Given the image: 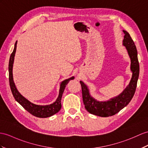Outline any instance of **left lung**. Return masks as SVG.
I'll use <instances>...</instances> for the list:
<instances>
[{
	"instance_id": "left-lung-1",
	"label": "left lung",
	"mask_w": 148,
	"mask_h": 148,
	"mask_svg": "<svg viewBox=\"0 0 148 148\" xmlns=\"http://www.w3.org/2000/svg\"><path fill=\"white\" fill-rule=\"evenodd\" d=\"M123 45L125 46L131 58V70L132 75L130 83L120 95L109 100L100 102L95 100L90 94L89 90L84 82L80 81L82 86L83 101L86 110L89 113L100 117H106L114 116L123 109L130 102L136 92L137 82L139 74V64L138 58V51L134 41L128 32L124 31Z\"/></svg>"
}]
</instances>
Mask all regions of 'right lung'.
I'll list each match as a JSON object with an SVG mask.
<instances>
[{"mask_svg":"<svg viewBox=\"0 0 148 148\" xmlns=\"http://www.w3.org/2000/svg\"><path fill=\"white\" fill-rule=\"evenodd\" d=\"M16 47L17 41L15 43V45H14L13 51L11 55H10L9 63V84L14 99H15L16 101L19 104H21V105L22 106L27 112H29L31 114L33 115V116L39 118H46L53 116L54 114L58 112L60 110L61 108H62L61 100H62V97L63 95V92L64 90V88H65L66 85L68 84V83L70 82V80H73L74 77H72L70 78L66 79V80H64L61 83L59 95L58 97V98L55 102H53L51 104H49V105L46 106L36 105V104L29 101L27 99H26L25 97H24L21 94L19 91L17 90L15 84H14V82L12 76V67L14 56H15V53L16 51Z\"/></svg>","mask_w":148,"mask_h":148,"instance_id":"add662e5","label":"right lung"}]
</instances>
